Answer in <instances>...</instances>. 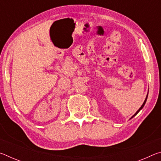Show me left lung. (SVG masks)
Returning a JSON list of instances; mask_svg holds the SVG:
<instances>
[{
    "label": "left lung",
    "instance_id": "left-lung-1",
    "mask_svg": "<svg viewBox=\"0 0 161 161\" xmlns=\"http://www.w3.org/2000/svg\"><path fill=\"white\" fill-rule=\"evenodd\" d=\"M148 94H147V95H146V99H145V101H144V102H143V104H142V106H141V107H140V108H139V109H138L137 111H136V114H134V115H133L132 117H131V118H130V119H132L133 118V117H134L136 115V114H137L138 112H139V111L141 110V109H142V108H143V107H144V105H145V103H146V101H147V98H148Z\"/></svg>",
    "mask_w": 161,
    "mask_h": 161
}]
</instances>
